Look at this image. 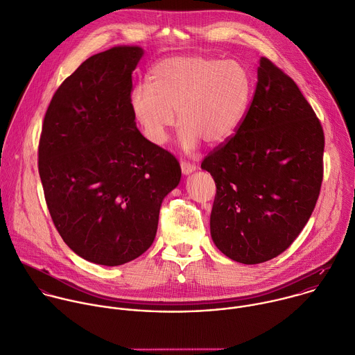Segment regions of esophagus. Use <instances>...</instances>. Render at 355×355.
<instances>
[{
	"label": "esophagus",
	"instance_id": "obj_1",
	"mask_svg": "<svg viewBox=\"0 0 355 355\" xmlns=\"http://www.w3.org/2000/svg\"><path fill=\"white\" fill-rule=\"evenodd\" d=\"M180 168H182L183 175H190L191 172L196 171V165L191 164V162H187V161H182L180 162Z\"/></svg>",
	"mask_w": 355,
	"mask_h": 355
}]
</instances>
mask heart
Instances as JSON below:
<instances>
[{
  "mask_svg": "<svg viewBox=\"0 0 355 355\" xmlns=\"http://www.w3.org/2000/svg\"><path fill=\"white\" fill-rule=\"evenodd\" d=\"M148 85L130 94V107L144 136L157 146L168 140L178 122L184 150L200 140L219 144L230 139L245 119L254 96V80L237 61L212 57H172L150 72Z\"/></svg>",
  "mask_w": 355,
  "mask_h": 355,
  "instance_id": "b5f03b06",
  "label": "heart"
}]
</instances>
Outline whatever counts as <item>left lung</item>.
I'll list each match as a JSON object with an SVG mask.
<instances>
[{"instance_id":"left-lung-1","label":"left lung","mask_w":355,"mask_h":355,"mask_svg":"<svg viewBox=\"0 0 355 355\" xmlns=\"http://www.w3.org/2000/svg\"><path fill=\"white\" fill-rule=\"evenodd\" d=\"M323 129L294 80L265 57L239 130L201 162L215 180L211 236L230 259L254 265L306 225L323 179Z\"/></svg>"}]
</instances>
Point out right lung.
<instances>
[{
    "mask_svg": "<svg viewBox=\"0 0 355 355\" xmlns=\"http://www.w3.org/2000/svg\"><path fill=\"white\" fill-rule=\"evenodd\" d=\"M144 51L114 47L86 60L55 92L39 143L51 219L79 257L116 266L146 252L182 171L136 128L132 73Z\"/></svg>",
    "mask_w": 355,
    "mask_h": 355,
    "instance_id": "add662e5",
    "label": "right lung"
}]
</instances>
